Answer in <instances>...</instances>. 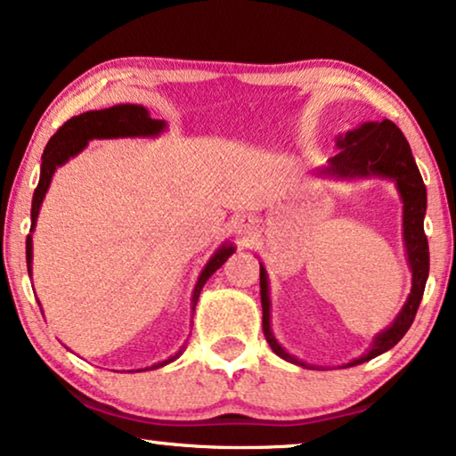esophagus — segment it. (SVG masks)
I'll return each instance as SVG.
<instances>
[{
	"label": "esophagus",
	"mask_w": 456,
	"mask_h": 456,
	"mask_svg": "<svg viewBox=\"0 0 456 456\" xmlns=\"http://www.w3.org/2000/svg\"><path fill=\"white\" fill-rule=\"evenodd\" d=\"M255 228H257V220H255L253 216H240L239 220H236V234L251 236Z\"/></svg>",
	"instance_id": "esophagus-1"
}]
</instances>
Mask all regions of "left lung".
Here are the masks:
<instances>
[{
  "instance_id": "left-lung-1",
  "label": "left lung",
  "mask_w": 456,
  "mask_h": 456,
  "mask_svg": "<svg viewBox=\"0 0 456 456\" xmlns=\"http://www.w3.org/2000/svg\"><path fill=\"white\" fill-rule=\"evenodd\" d=\"M336 147L340 149L334 158L328 159V166L315 170L317 178L332 180H354V178H386L396 184L398 195L403 201V240L404 251H407V264L411 267V292L407 303L398 311L395 322L390 323L384 332L373 338L371 346L353 359L351 363L342 367H353L365 363L378 354L390 351L398 340L407 334L411 323L415 320L417 309H419L423 290H426L428 273H429V247L428 236L423 232V217L428 209V192L423 178L417 167L413 153L401 128L390 120L382 122H363L361 126L348 130L336 139ZM259 286H261V309H264V334L272 351L289 363L301 365L305 370H320L317 365H309L305 361L292 357L284 351V346L276 340L270 326V282H267L265 267L259 264ZM323 370V367H322Z\"/></svg>"
}]
</instances>
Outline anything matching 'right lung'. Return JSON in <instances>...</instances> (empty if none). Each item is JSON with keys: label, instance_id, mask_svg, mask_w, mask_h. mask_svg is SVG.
Listing matches in <instances>:
<instances>
[{"label": "right lung", "instance_id": "add662e5", "mask_svg": "<svg viewBox=\"0 0 456 456\" xmlns=\"http://www.w3.org/2000/svg\"><path fill=\"white\" fill-rule=\"evenodd\" d=\"M166 130L164 120H153L149 116V111L142 108V105L136 103H120L114 105V108L108 110H93L85 111V114L74 116L68 120L64 126H61L58 133H55L52 139H49L45 151H43L41 158V176L39 184H37L35 195H33V208H30V232H33L37 226V217H39V209L43 199H45V192L52 184V178L55 170L60 166H64L68 159L78 155L83 149L89 145L93 139H124V136H158ZM234 245L230 242H224V245L217 248V251L211 255L208 264L199 273V280L195 284V290H192V311L197 307L199 295H201L203 286L208 280L214 276L216 270L226 264V259L234 253ZM27 267L28 276H33V236H27ZM184 351V346L174 354V357L159 361L151 367H145V370H158V367H164L172 363L174 359L180 357V353ZM136 370V371H145Z\"/></svg>", "mask_w": 456, "mask_h": 456}]
</instances>
